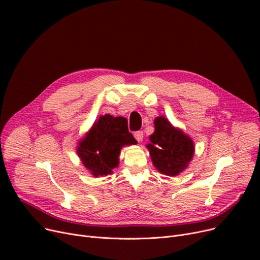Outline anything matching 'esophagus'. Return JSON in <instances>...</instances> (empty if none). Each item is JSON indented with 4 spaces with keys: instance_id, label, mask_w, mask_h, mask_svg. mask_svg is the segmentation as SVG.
Instances as JSON below:
<instances>
[{
    "instance_id": "obj_1",
    "label": "esophagus",
    "mask_w": 260,
    "mask_h": 260,
    "mask_svg": "<svg viewBox=\"0 0 260 260\" xmlns=\"http://www.w3.org/2000/svg\"><path fill=\"white\" fill-rule=\"evenodd\" d=\"M134 136H135L136 140H137L138 142H141V141L143 140V132H142V131L135 132V133H134Z\"/></svg>"
}]
</instances>
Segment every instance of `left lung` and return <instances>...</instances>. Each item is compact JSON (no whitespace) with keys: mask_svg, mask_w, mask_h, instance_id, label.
<instances>
[{"mask_svg":"<svg viewBox=\"0 0 260 260\" xmlns=\"http://www.w3.org/2000/svg\"><path fill=\"white\" fill-rule=\"evenodd\" d=\"M155 132L146 147L155 168L163 175L177 176L183 172L195 152L193 140L181 129L174 127L165 117L154 121Z\"/></svg>","mask_w":260,"mask_h":260,"instance_id":"8db88e82","label":"left lung"}]
</instances>
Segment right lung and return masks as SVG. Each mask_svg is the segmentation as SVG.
Instances as JSON below:
<instances>
[{"label": "right lung", "mask_w": 260, "mask_h": 260, "mask_svg": "<svg viewBox=\"0 0 260 260\" xmlns=\"http://www.w3.org/2000/svg\"><path fill=\"white\" fill-rule=\"evenodd\" d=\"M136 143L125 118L104 115L79 142L77 154L91 175L107 176L118 167L122 146Z\"/></svg>", "instance_id": "obj_1"}]
</instances>
